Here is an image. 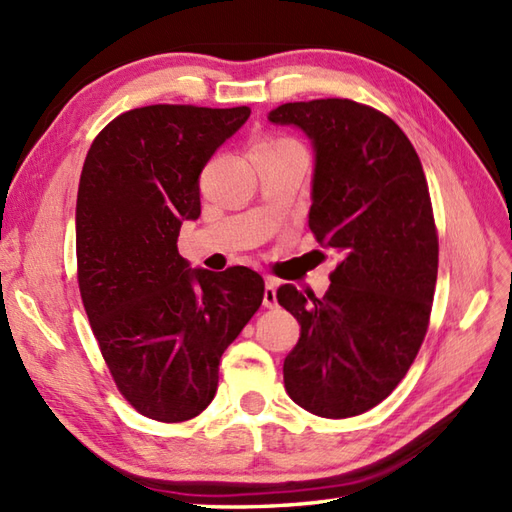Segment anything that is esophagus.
Here are the masks:
<instances>
[{
  "instance_id": "obj_1",
  "label": "esophagus",
  "mask_w": 512,
  "mask_h": 512,
  "mask_svg": "<svg viewBox=\"0 0 512 512\" xmlns=\"http://www.w3.org/2000/svg\"><path fill=\"white\" fill-rule=\"evenodd\" d=\"M277 279H266L264 286V308H275L277 306Z\"/></svg>"
}]
</instances>
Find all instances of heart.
Segmentation results:
<instances>
[{"mask_svg": "<svg viewBox=\"0 0 512 512\" xmlns=\"http://www.w3.org/2000/svg\"><path fill=\"white\" fill-rule=\"evenodd\" d=\"M284 145H297L295 140L290 138H279V136H273V138H264L259 140V143L255 147H284Z\"/></svg>", "mask_w": 512, "mask_h": 512, "instance_id": "heart-1", "label": "heart"}]
</instances>
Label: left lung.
Here are the masks:
<instances>
[{
    "label": "left lung",
    "instance_id": "obj_1",
    "mask_svg": "<svg viewBox=\"0 0 512 512\" xmlns=\"http://www.w3.org/2000/svg\"><path fill=\"white\" fill-rule=\"evenodd\" d=\"M270 123L312 140L310 231L341 253L321 299L277 290L301 325L284 361L288 396L321 418H352L396 389L429 328L438 228L427 178L405 132L350 99L286 103Z\"/></svg>",
    "mask_w": 512,
    "mask_h": 512
}]
</instances>
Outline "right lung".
<instances>
[{"instance_id": "right-lung-1", "label": "right lung", "mask_w": 512, "mask_h": 512, "mask_svg": "<svg viewBox=\"0 0 512 512\" xmlns=\"http://www.w3.org/2000/svg\"><path fill=\"white\" fill-rule=\"evenodd\" d=\"M250 116L246 105L136 107L107 123L85 156L76 195L83 308L123 398L158 422L202 413L224 350L264 299L246 266L195 268L178 253L200 217V173Z\"/></svg>"}]
</instances>
